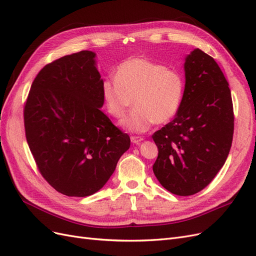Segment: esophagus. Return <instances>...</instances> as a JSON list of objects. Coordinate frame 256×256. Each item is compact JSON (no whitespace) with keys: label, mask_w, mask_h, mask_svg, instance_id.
Wrapping results in <instances>:
<instances>
[{"label":"esophagus","mask_w":256,"mask_h":256,"mask_svg":"<svg viewBox=\"0 0 256 256\" xmlns=\"http://www.w3.org/2000/svg\"><path fill=\"white\" fill-rule=\"evenodd\" d=\"M143 141V138L141 136H131V142L134 144H140Z\"/></svg>","instance_id":"1"}]
</instances>
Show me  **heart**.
I'll return each mask as SVG.
<instances>
[{
    "label": "heart",
    "instance_id": "heart-1",
    "mask_svg": "<svg viewBox=\"0 0 256 256\" xmlns=\"http://www.w3.org/2000/svg\"><path fill=\"white\" fill-rule=\"evenodd\" d=\"M184 90L180 72L144 58L124 60L115 78L102 84L104 106L115 118L125 115L134 99L136 108L122 120L132 132H143L154 122L162 125L171 120L180 109Z\"/></svg>",
    "mask_w": 256,
    "mask_h": 256
}]
</instances>
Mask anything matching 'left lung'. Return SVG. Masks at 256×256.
<instances>
[{"label": "left lung", "instance_id": "left-lung-1", "mask_svg": "<svg viewBox=\"0 0 256 256\" xmlns=\"http://www.w3.org/2000/svg\"><path fill=\"white\" fill-rule=\"evenodd\" d=\"M186 85L175 118L152 134V171L173 194L202 191L226 164L234 134L230 90L219 65L200 49L184 62Z\"/></svg>", "mask_w": 256, "mask_h": 256}]
</instances>
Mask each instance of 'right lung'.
I'll return each mask as SVG.
<instances>
[{
	"label": "right lung",
	"instance_id": "right-lung-1",
	"mask_svg": "<svg viewBox=\"0 0 256 256\" xmlns=\"http://www.w3.org/2000/svg\"><path fill=\"white\" fill-rule=\"evenodd\" d=\"M94 58V52L83 50L46 65L23 109L38 171L67 196H88L102 189L130 147L129 136L100 110L102 80Z\"/></svg>",
	"mask_w": 256,
	"mask_h": 256
}]
</instances>
